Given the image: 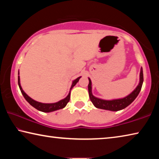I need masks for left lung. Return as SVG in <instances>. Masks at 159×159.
Wrapping results in <instances>:
<instances>
[{"label": "left lung", "mask_w": 159, "mask_h": 159, "mask_svg": "<svg viewBox=\"0 0 159 159\" xmlns=\"http://www.w3.org/2000/svg\"><path fill=\"white\" fill-rule=\"evenodd\" d=\"M89 79V84H88V93H89V97L91 102H93L94 106L98 109L109 110V111H117L119 110L125 109L128 105L133 102L135 98L139 95L140 92L142 83H143V71L142 68L140 70V74H139V83L137 88L132 92L130 95L126 96L125 98L122 99H112V100H104L93 96L92 93V83H91L90 79Z\"/></svg>", "instance_id": "obj_1"}]
</instances>
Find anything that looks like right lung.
Listing matches in <instances>:
<instances>
[{
    "label": "right lung",
    "mask_w": 159,
    "mask_h": 159,
    "mask_svg": "<svg viewBox=\"0 0 159 159\" xmlns=\"http://www.w3.org/2000/svg\"><path fill=\"white\" fill-rule=\"evenodd\" d=\"M20 74L18 72V75ZM80 79V77L77 78L76 80H74L73 83H72L71 87L70 88V91L69 93V95L66 96V98H65L57 102H55V103H51V104H45V103H41V102H39L34 100L33 99H31L30 97H29L25 93V91L22 90V88L21 87L20 85V76H18V85L19 87H20V89L21 90V93H22V95L24 96V98H25V99L27 101L29 104H31L32 107H34V108H36V109L39 110V111H43V112H52L54 111H56V110L58 109H63L64 107H65L67 103L69 102L70 99V94H71V90L72 89V88L76 84V83L79 82V79Z\"/></svg>",
    "instance_id": "right-lung-1"
}]
</instances>
